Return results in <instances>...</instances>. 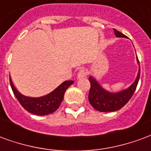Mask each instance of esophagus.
<instances>
[{
    "label": "esophagus",
    "mask_w": 151,
    "mask_h": 151,
    "mask_svg": "<svg viewBox=\"0 0 151 151\" xmlns=\"http://www.w3.org/2000/svg\"><path fill=\"white\" fill-rule=\"evenodd\" d=\"M86 76V69H82L81 70H79V72L78 73V78H82Z\"/></svg>",
    "instance_id": "esophagus-1"
}]
</instances>
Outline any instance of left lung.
I'll return each mask as SVG.
<instances>
[{
  "mask_svg": "<svg viewBox=\"0 0 151 151\" xmlns=\"http://www.w3.org/2000/svg\"><path fill=\"white\" fill-rule=\"evenodd\" d=\"M114 32L116 37H126L124 35L116 31V29H114ZM137 62L139 65L138 59H137ZM139 78L140 68L135 82L129 88L123 90L120 92L111 93L104 90L92 76H90L89 81L91 82V89L89 91L88 97L90 104L95 109L99 111L107 112V111H115L120 110V108H123L126 104L133 96L139 81Z\"/></svg>",
  "mask_w": 151,
  "mask_h": 151,
  "instance_id": "obj_1",
  "label": "left lung"
}]
</instances>
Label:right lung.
Segmentation results:
<instances>
[{
  "mask_svg": "<svg viewBox=\"0 0 151 151\" xmlns=\"http://www.w3.org/2000/svg\"><path fill=\"white\" fill-rule=\"evenodd\" d=\"M9 82L12 91L22 106L27 111L38 116H45L56 111L62 102L66 90L73 83V81H65L47 95L38 98H31L22 95L17 91L12 82L10 76Z\"/></svg>",
  "mask_w": 151,
  "mask_h": 151,
  "instance_id": "right-lung-1",
  "label": "right lung"
}]
</instances>
